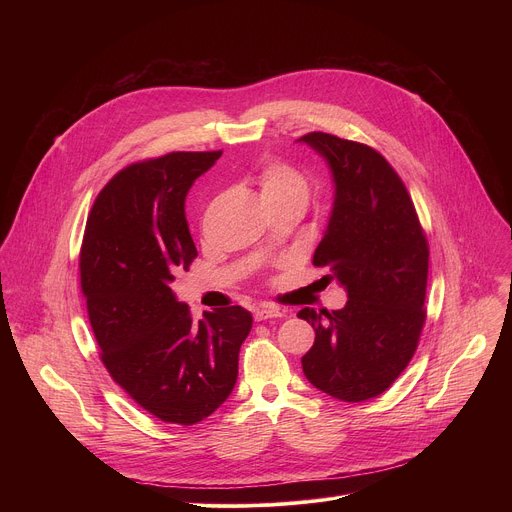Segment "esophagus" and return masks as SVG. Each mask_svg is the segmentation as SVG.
Returning a JSON list of instances; mask_svg holds the SVG:
<instances>
[{
    "mask_svg": "<svg viewBox=\"0 0 512 512\" xmlns=\"http://www.w3.org/2000/svg\"><path fill=\"white\" fill-rule=\"evenodd\" d=\"M285 316V310L277 308V306H259L255 310V320L261 322V320H271V318H281Z\"/></svg>",
    "mask_w": 512,
    "mask_h": 512,
    "instance_id": "obj_1",
    "label": "esophagus"
}]
</instances>
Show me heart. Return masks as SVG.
<instances>
[{
  "label": "heart",
  "instance_id": "1",
  "mask_svg": "<svg viewBox=\"0 0 512 512\" xmlns=\"http://www.w3.org/2000/svg\"><path fill=\"white\" fill-rule=\"evenodd\" d=\"M257 182H259L265 204H275V202L306 204L310 198L308 176L296 166L279 162V160L263 162L257 172Z\"/></svg>",
  "mask_w": 512,
  "mask_h": 512
}]
</instances>
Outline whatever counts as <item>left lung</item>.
I'll return each mask as SVG.
<instances>
[{
    "label": "left lung",
    "mask_w": 512,
    "mask_h": 512,
    "mask_svg": "<svg viewBox=\"0 0 512 512\" xmlns=\"http://www.w3.org/2000/svg\"><path fill=\"white\" fill-rule=\"evenodd\" d=\"M308 143L330 166L334 206L314 253L348 294L342 310L304 308L316 330L302 356L306 379L334 399L358 403L387 391L415 354L425 324L429 247L413 200L373 148L312 131Z\"/></svg>",
    "instance_id": "1"
}]
</instances>
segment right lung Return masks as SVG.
Wrapping results in <instances>:
<instances>
[{"label": "right lung", "instance_id": "obj_1", "mask_svg": "<svg viewBox=\"0 0 512 512\" xmlns=\"http://www.w3.org/2000/svg\"><path fill=\"white\" fill-rule=\"evenodd\" d=\"M221 154L172 152L123 168L99 192L83 237L81 287L105 369L166 423L194 425L227 401L253 326L241 306L196 322L170 287L198 255L186 194Z\"/></svg>", "mask_w": 512, "mask_h": 512}]
</instances>
